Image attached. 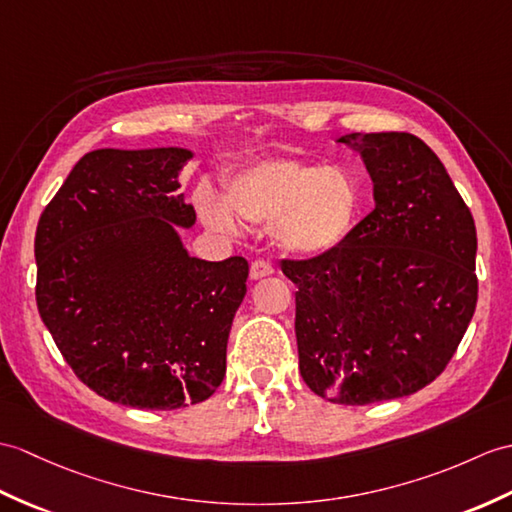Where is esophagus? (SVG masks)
<instances>
[{"instance_id": "obj_1", "label": "esophagus", "mask_w": 512, "mask_h": 512, "mask_svg": "<svg viewBox=\"0 0 512 512\" xmlns=\"http://www.w3.org/2000/svg\"><path fill=\"white\" fill-rule=\"evenodd\" d=\"M275 272V266L270 264V261L266 259H257L255 264L251 266V279H264L268 275H272Z\"/></svg>"}]
</instances>
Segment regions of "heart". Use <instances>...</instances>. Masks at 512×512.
I'll list each match as a JSON object with an SVG mask.
<instances>
[{
    "label": "heart",
    "instance_id": "1",
    "mask_svg": "<svg viewBox=\"0 0 512 512\" xmlns=\"http://www.w3.org/2000/svg\"><path fill=\"white\" fill-rule=\"evenodd\" d=\"M227 200L246 222H272L277 246L296 257L336 251L362 213V189L347 170L296 159L264 161L233 174ZM198 209L209 227L237 229L227 205L207 189L198 196Z\"/></svg>",
    "mask_w": 512,
    "mask_h": 512
}]
</instances>
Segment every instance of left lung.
<instances>
[{
  "label": "left lung",
  "instance_id": "left-lung-1",
  "mask_svg": "<svg viewBox=\"0 0 512 512\" xmlns=\"http://www.w3.org/2000/svg\"><path fill=\"white\" fill-rule=\"evenodd\" d=\"M375 209L336 251L281 259L296 283L299 371L342 406L406 397L454 358L478 303L475 222L441 159L410 133H353Z\"/></svg>",
  "mask_w": 512,
  "mask_h": 512
}]
</instances>
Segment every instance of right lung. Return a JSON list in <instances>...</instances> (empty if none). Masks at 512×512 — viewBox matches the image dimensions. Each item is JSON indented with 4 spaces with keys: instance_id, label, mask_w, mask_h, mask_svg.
I'll return each instance as SVG.
<instances>
[{
    "instance_id": "right-lung-1",
    "label": "right lung",
    "mask_w": 512,
    "mask_h": 512,
    "mask_svg": "<svg viewBox=\"0 0 512 512\" xmlns=\"http://www.w3.org/2000/svg\"><path fill=\"white\" fill-rule=\"evenodd\" d=\"M192 152L113 150L82 157L41 213L37 307L82 384L139 410L209 399L248 261L189 257L176 235L196 211L176 181Z\"/></svg>"
}]
</instances>
